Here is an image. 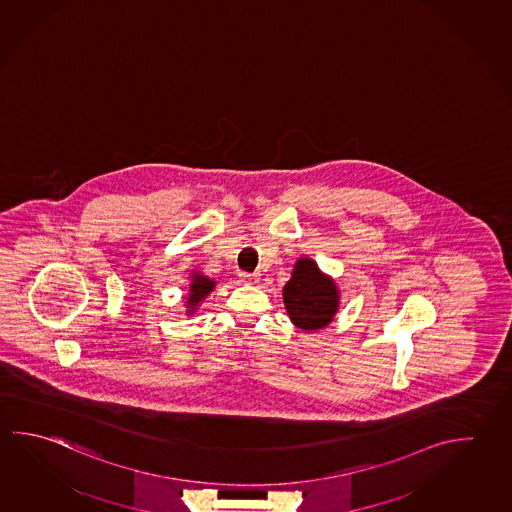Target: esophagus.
I'll list each match as a JSON object with an SVG mask.
<instances>
[{"instance_id":"obj_1","label":"esophagus","mask_w":512,"mask_h":512,"mask_svg":"<svg viewBox=\"0 0 512 512\" xmlns=\"http://www.w3.org/2000/svg\"><path fill=\"white\" fill-rule=\"evenodd\" d=\"M259 277V273H243L241 280H243L244 284H257Z\"/></svg>"}]
</instances>
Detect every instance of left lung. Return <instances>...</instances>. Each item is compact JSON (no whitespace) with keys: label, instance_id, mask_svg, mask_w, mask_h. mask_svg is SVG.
Returning a JSON list of instances; mask_svg holds the SVG:
<instances>
[{"label":"left lung","instance_id":"obj_1","mask_svg":"<svg viewBox=\"0 0 512 512\" xmlns=\"http://www.w3.org/2000/svg\"><path fill=\"white\" fill-rule=\"evenodd\" d=\"M282 295L289 320L304 331L327 327L340 307V291L334 280L307 257L296 260Z\"/></svg>","mask_w":512,"mask_h":512}]
</instances>
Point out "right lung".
Wrapping results in <instances>:
<instances>
[{
	"mask_svg": "<svg viewBox=\"0 0 512 512\" xmlns=\"http://www.w3.org/2000/svg\"><path fill=\"white\" fill-rule=\"evenodd\" d=\"M189 296H187V314L196 313L198 305L205 300V296L216 287V280H210L203 273L194 271L190 277Z\"/></svg>",
	"mask_w": 512,
	"mask_h": 512,
	"instance_id": "right-lung-1",
	"label": "right lung"
}]
</instances>
